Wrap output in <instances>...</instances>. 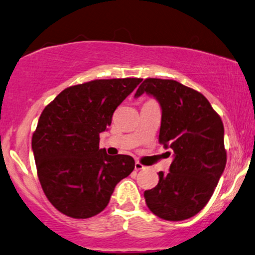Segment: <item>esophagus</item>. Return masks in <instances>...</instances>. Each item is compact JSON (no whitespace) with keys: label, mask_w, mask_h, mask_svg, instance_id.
I'll return each mask as SVG.
<instances>
[{"label":"esophagus","mask_w":255,"mask_h":255,"mask_svg":"<svg viewBox=\"0 0 255 255\" xmlns=\"http://www.w3.org/2000/svg\"><path fill=\"white\" fill-rule=\"evenodd\" d=\"M144 166H143L141 162H138V161H136L135 162V170L136 171H141V170H144Z\"/></svg>","instance_id":"obj_1"}]
</instances>
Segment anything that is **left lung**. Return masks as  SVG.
<instances>
[{"label":"left lung","mask_w":255,"mask_h":255,"mask_svg":"<svg viewBox=\"0 0 255 255\" xmlns=\"http://www.w3.org/2000/svg\"><path fill=\"white\" fill-rule=\"evenodd\" d=\"M144 93L160 104L159 142L173 155L170 172H159L158 185L144 191L145 204L161 219L191 218L210 201L227 164L223 122L201 93L172 79H144L135 97Z\"/></svg>","instance_id":"obj_1"}]
</instances>
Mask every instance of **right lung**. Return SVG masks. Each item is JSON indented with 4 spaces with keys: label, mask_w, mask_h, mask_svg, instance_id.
I'll return each mask as SVG.
<instances>
[{
    "label": "right lung",
    "mask_w": 255,
    "mask_h": 255,
    "mask_svg": "<svg viewBox=\"0 0 255 255\" xmlns=\"http://www.w3.org/2000/svg\"><path fill=\"white\" fill-rule=\"evenodd\" d=\"M141 82L114 78L73 85L43 110L32 150L42 189L59 212L76 219L96 216L133 171L130 155H108L99 144L114 111Z\"/></svg>",
    "instance_id": "obj_1"
}]
</instances>
